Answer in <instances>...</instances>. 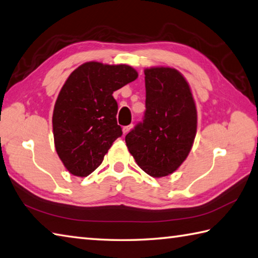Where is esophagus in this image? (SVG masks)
Masks as SVG:
<instances>
[{
  "label": "esophagus",
  "mask_w": 258,
  "mask_h": 258,
  "mask_svg": "<svg viewBox=\"0 0 258 258\" xmlns=\"http://www.w3.org/2000/svg\"><path fill=\"white\" fill-rule=\"evenodd\" d=\"M132 127H133V125H132V124H131V125H127V126H124V127H123V134L125 135L126 133H128V132H130V130L132 128Z\"/></svg>",
  "instance_id": "obj_1"
}]
</instances>
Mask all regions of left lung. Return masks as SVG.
Wrapping results in <instances>:
<instances>
[{
    "label": "left lung",
    "instance_id": "8db88e82",
    "mask_svg": "<svg viewBox=\"0 0 258 258\" xmlns=\"http://www.w3.org/2000/svg\"><path fill=\"white\" fill-rule=\"evenodd\" d=\"M144 75V119L125 136V142L144 172L162 178L178 170L192 149L197 107L188 82L176 69L151 67Z\"/></svg>",
    "mask_w": 258,
    "mask_h": 258
}]
</instances>
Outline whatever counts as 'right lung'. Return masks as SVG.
Returning <instances> with one entry per match:
<instances>
[{"label": "right lung", "instance_id": "right-lung-1", "mask_svg": "<svg viewBox=\"0 0 258 258\" xmlns=\"http://www.w3.org/2000/svg\"><path fill=\"white\" fill-rule=\"evenodd\" d=\"M128 64L89 61L69 75L52 114L54 148L64 168L87 176L102 164L114 141L122 135L115 90L138 78Z\"/></svg>", "mask_w": 258, "mask_h": 258}]
</instances>
